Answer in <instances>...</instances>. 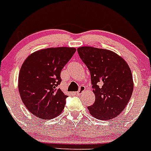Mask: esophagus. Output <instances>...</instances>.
Masks as SVG:
<instances>
[{
	"label": "esophagus",
	"mask_w": 151,
	"mask_h": 151,
	"mask_svg": "<svg viewBox=\"0 0 151 151\" xmlns=\"http://www.w3.org/2000/svg\"><path fill=\"white\" fill-rule=\"evenodd\" d=\"M85 90V86H83V85H81V86L79 87V89H78V91L76 92V94H80L81 93H82V92H83Z\"/></svg>",
	"instance_id": "34e87169"
}]
</instances>
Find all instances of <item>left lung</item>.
I'll return each mask as SVG.
<instances>
[{"mask_svg": "<svg viewBox=\"0 0 151 151\" xmlns=\"http://www.w3.org/2000/svg\"><path fill=\"white\" fill-rule=\"evenodd\" d=\"M80 58L88 68L95 101L88 106L91 115L101 120L115 118L122 112L132 94L133 78L127 63L106 49L81 47Z\"/></svg>", "mask_w": 151, "mask_h": 151, "instance_id": "obj_1", "label": "left lung"}]
</instances>
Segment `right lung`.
<instances>
[{"label":"right lung","instance_id":"add662e5","mask_svg":"<svg viewBox=\"0 0 151 151\" xmlns=\"http://www.w3.org/2000/svg\"><path fill=\"white\" fill-rule=\"evenodd\" d=\"M76 51L66 47L42 49L24 61L19 74V92L34 116L51 119L62 113L68 96L58 88L60 73Z\"/></svg>","mask_w":151,"mask_h":151}]
</instances>
